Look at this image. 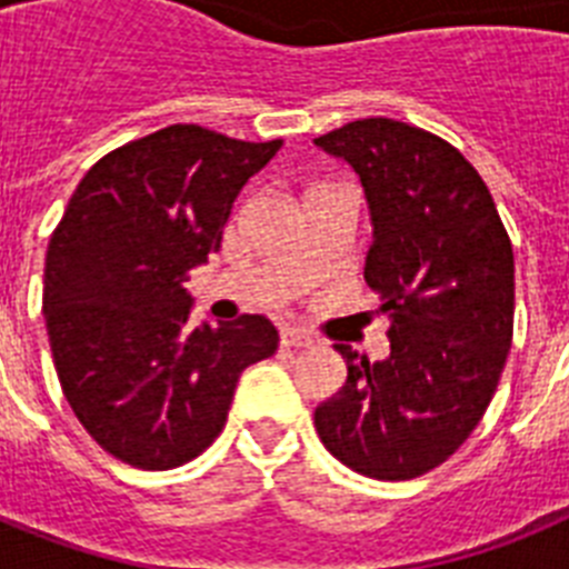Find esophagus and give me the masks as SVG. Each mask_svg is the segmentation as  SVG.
<instances>
[{"label":"esophagus","mask_w":569,"mask_h":569,"mask_svg":"<svg viewBox=\"0 0 569 569\" xmlns=\"http://www.w3.org/2000/svg\"><path fill=\"white\" fill-rule=\"evenodd\" d=\"M279 339H281V345H284V347H310V345H316L313 336L305 333V330H299V328H281Z\"/></svg>","instance_id":"34e87169"}]
</instances>
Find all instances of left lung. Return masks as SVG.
I'll return each mask as SVG.
<instances>
[{
	"label": "left lung",
	"instance_id": "8db88e82",
	"mask_svg": "<svg viewBox=\"0 0 569 569\" xmlns=\"http://www.w3.org/2000/svg\"><path fill=\"white\" fill-rule=\"evenodd\" d=\"M316 144L359 173L365 281L390 319L387 359L336 345L347 381L316 407V430L361 476L416 479L465 445L496 393L516 308L510 236L479 170L439 136L376 116Z\"/></svg>",
	"mask_w": 569,
	"mask_h": 569
}]
</instances>
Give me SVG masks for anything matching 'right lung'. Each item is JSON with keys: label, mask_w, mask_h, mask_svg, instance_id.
Returning <instances> with one entry per match:
<instances>
[{"label": "right lung", "mask_w": 569, "mask_h": 569, "mask_svg": "<svg viewBox=\"0 0 569 569\" xmlns=\"http://www.w3.org/2000/svg\"><path fill=\"white\" fill-rule=\"evenodd\" d=\"M279 148L170 124L110 150L70 196L42 313L64 399L113 459H196L222 433L241 370L276 353L264 316L190 328L184 281L219 253L236 196Z\"/></svg>", "instance_id": "1"}]
</instances>
